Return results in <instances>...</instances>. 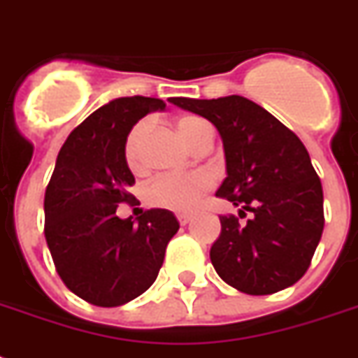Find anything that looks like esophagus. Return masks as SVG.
I'll return each mask as SVG.
<instances>
[{"instance_id":"obj_1","label":"esophagus","mask_w":358,"mask_h":358,"mask_svg":"<svg viewBox=\"0 0 358 358\" xmlns=\"http://www.w3.org/2000/svg\"><path fill=\"white\" fill-rule=\"evenodd\" d=\"M191 215L189 213H180L178 215V221H180V224H189L191 223Z\"/></svg>"}]
</instances>
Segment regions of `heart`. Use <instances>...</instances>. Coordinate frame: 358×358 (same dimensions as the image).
<instances>
[{"instance_id":"b5f03b06","label":"heart","mask_w":358,"mask_h":358,"mask_svg":"<svg viewBox=\"0 0 358 358\" xmlns=\"http://www.w3.org/2000/svg\"><path fill=\"white\" fill-rule=\"evenodd\" d=\"M180 137L193 148L206 134H213L212 126L206 120L199 117H184L178 124ZM148 134V122L141 120L129 129L126 143H124V159L129 171L141 173L145 169V157H143V145ZM213 187V178L208 173L187 174H165L159 176L146 187V202L154 208H163L169 212L189 213L193 212L208 191Z\"/></svg>"}]
</instances>
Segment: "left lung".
<instances>
[{"instance_id": "left-lung-1", "label": "left lung", "mask_w": 358, "mask_h": 358, "mask_svg": "<svg viewBox=\"0 0 358 358\" xmlns=\"http://www.w3.org/2000/svg\"><path fill=\"white\" fill-rule=\"evenodd\" d=\"M217 128L227 178L215 195L252 217L221 215V234L210 258L232 288L269 295L295 284L322 239L323 189L297 135L269 111L232 94L217 100L171 98Z\"/></svg>"}]
</instances>
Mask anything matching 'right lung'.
Returning a JSON list of instances; mask_svg holds the SVG:
<instances>
[{
    "label": "right lung",
    "mask_w": 358,
    "mask_h": 358,
    "mask_svg": "<svg viewBox=\"0 0 358 358\" xmlns=\"http://www.w3.org/2000/svg\"><path fill=\"white\" fill-rule=\"evenodd\" d=\"M159 98H115L89 115L64 141L44 195V236L59 277L96 306H120L156 280L165 249L180 229L173 212L152 208L120 219L135 178L124 159L129 129Z\"/></svg>",
    "instance_id": "obj_1"
}]
</instances>
